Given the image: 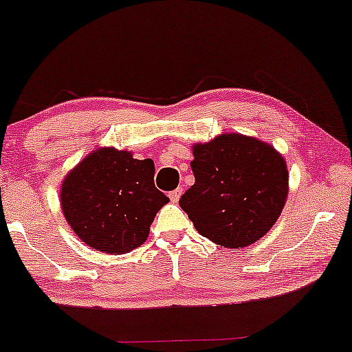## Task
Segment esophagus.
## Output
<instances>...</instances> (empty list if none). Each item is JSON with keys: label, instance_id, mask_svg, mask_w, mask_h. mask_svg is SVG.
I'll return each instance as SVG.
<instances>
[{"label": "esophagus", "instance_id": "1", "mask_svg": "<svg viewBox=\"0 0 352 352\" xmlns=\"http://www.w3.org/2000/svg\"><path fill=\"white\" fill-rule=\"evenodd\" d=\"M180 197H182V188H177V190H173V192L168 193V198H170L173 203L179 201Z\"/></svg>", "mask_w": 352, "mask_h": 352}]
</instances>
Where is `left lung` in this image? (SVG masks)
I'll return each mask as SVG.
<instances>
[{
	"instance_id": "8db88e82",
	"label": "left lung",
	"mask_w": 352,
	"mask_h": 352,
	"mask_svg": "<svg viewBox=\"0 0 352 352\" xmlns=\"http://www.w3.org/2000/svg\"><path fill=\"white\" fill-rule=\"evenodd\" d=\"M193 157L195 184L179 203L197 231L224 248L259 241L289 195L282 155L267 142L236 133L195 144Z\"/></svg>"
}]
</instances>
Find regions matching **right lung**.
<instances>
[{
    "mask_svg": "<svg viewBox=\"0 0 352 352\" xmlns=\"http://www.w3.org/2000/svg\"><path fill=\"white\" fill-rule=\"evenodd\" d=\"M154 172L151 159H134L128 151H93L63 180V217L96 251H133L146 243L155 214L168 201L155 188Z\"/></svg>",
    "mask_w": 352,
    "mask_h": 352,
    "instance_id": "add662e5",
    "label": "right lung"
}]
</instances>
